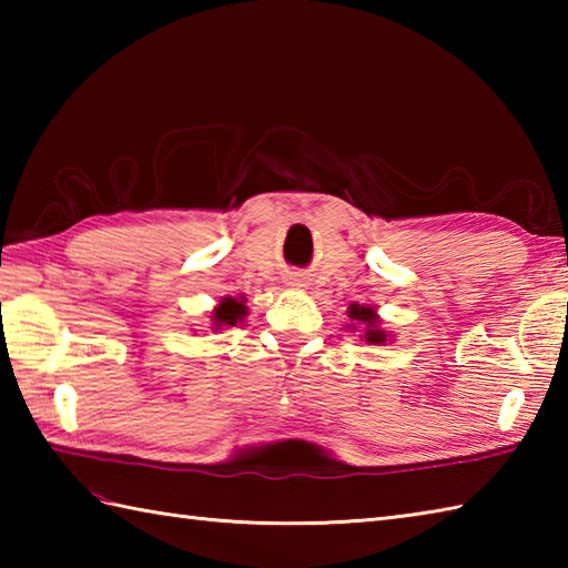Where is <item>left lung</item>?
Listing matches in <instances>:
<instances>
[{
    "instance_id": "1",
    "label": "left lung",
    "mask_w": 568,
    "mask_h": 568,
    "mask_svg": "<svg viewBox=\"0 0 568 568\" xmlns=\"http://www.w3.org/2000/svg\"><path fill=\"white\" fill-rule=\"evenodd\" d=\"M348 317L352 320H358L361 324H366V342L368 344H383L385 342V332L376 329V312H373L371 307H358V305H352L348 307Z\"/></svg>"
}]
</instances>
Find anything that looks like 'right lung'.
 <instances>
[{
	"label": "right lung",
	"instance_id": "obj_1",
	"mask_svg": "<svg viewBox=\"0 0 568 568\" xmlns=\"http://www.w3.org/2000/svg\"><path fill=\"white\" fill-rule=\"evenodd\" d=\"M244 315H246L244 300L224 297L222 305L214 310V327H222V324H236Z\"/></svg>",
	"mask_w": 568,
	"mask_h": 568
}]
</instances>
